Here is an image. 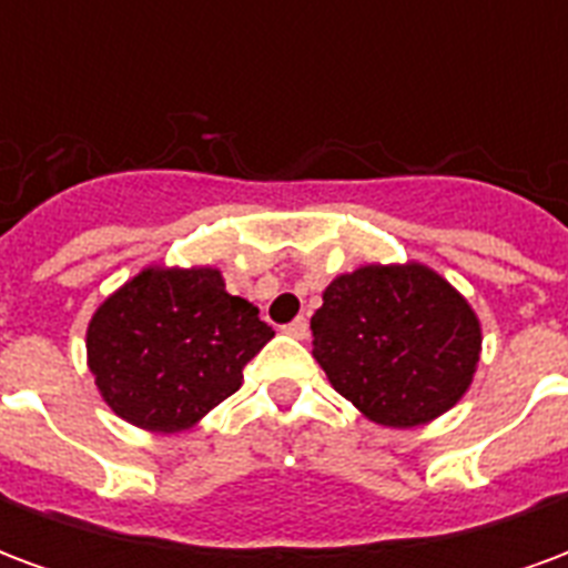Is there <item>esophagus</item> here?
I'll return each instance as SVG.
<instances>
[{"instance_id": "34e87169", "label": "esophagus", "mask_w": 568, "mask_h": 568, "mask_svg": "<svg viewBox=\"0 0 568 568\" xmlns=\"http://www.w3.org/2000/svg\"><path fill=\"white\" fill-rule=\"evenodd\" d=\"M283 332L288 334V337H297V341H304V337H307V332H310V322L304 320V316H297L295 322H288V325H285Z\"/></svg>"}]
</instances>
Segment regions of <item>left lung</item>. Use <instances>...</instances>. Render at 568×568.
<instances>
[{"instance_id":"left-lung-1","label":"left lung","mask_w":568,"mask_h":568,"mask_svg":"<svg viewBox=\"0 0 568 568\" xmlns=\"http://www.w3.org/2000/svg\"><path fill=\"white\" fill-rule=\"evenodd\" d=\"M313 356L374 423L423 426L450 410L480 358V322L423 264H368L337 276L310 320Z\"/></svg>"}]
</instances>
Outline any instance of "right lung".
Masks as SVG:
<instances>
[{
	"label": "right lung",
	"instance_id": "obj_1",
	"mask_svg": "<svg viewBox=\"0 0 568 568\" xmlns=\"http://www.w3.org/2000/svg\"><path fill=\"white\" fill-rule=\"evenodd\" d=\"M273 328L224 292L212 267H149L105 297L88 325V365L118 417L179 432L222 405Z\"/></svg>",
	"mask_w": 568,
	"mask_h": 568
}]
</instances>
